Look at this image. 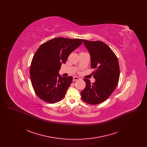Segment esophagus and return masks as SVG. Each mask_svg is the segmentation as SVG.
I'll list each match as a JSON object with an SVG mask.
<instances>
[{
	"mask_svg": "<svg viewBox=\"0 0 147 147\" xmlns=\"http://www.w3.org/2000/svg\"><path fill=\"white\" fill-rule=\"evenodd\" d=\"M79 79H80V78H79V77H74L73 78V81H77V80H79Z\"/></svg>",
	"mask_w": 147,
	"mask_h": 147,
	"instance_id": "obj_1",
	"label": "esophagus"
}]
</instances>
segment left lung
<instances>
[{
  "instance_id": "1",
  "label": "left lung",
  "mask_w": 147,
  "mask_h": 147,
  "mask_svg": "<svg viewBox=\"0 0 147 147\" xmlns=\"http://www.w3.org/2000/svg\"><path fill=\"white\" fill-rule=\"evenodd\" d=\"M91 57V66L95 82L91 84L84 79L86 86L81 91L82 99L90 105H97L105 101L111 95L119 83V61L114 52L102 41L83 40Z\"/></svg>"
}]
</instances>
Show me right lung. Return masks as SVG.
Wrapping results in <instances>:
<instances>
[{
  "label": "right lung",
  "instance_id": "right-lung-1",
  "mask_svg": "<svg viewBox=\"0 0 147 147\" xmlns=\"http://www.w3.org/2000/svg\"><path fill=\"white\" fill-rule=\"evenodd\" d=\"M82 39L57 37L42 44L34 56L30 69L32 87L37 96L50 104L64 98L73 77L61 76L58 71L70 53L81 45Z\"/></svg>",
  "mask_w": 147,
  "mask_h": 147
}]
</instances>
